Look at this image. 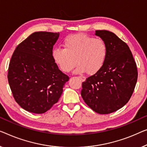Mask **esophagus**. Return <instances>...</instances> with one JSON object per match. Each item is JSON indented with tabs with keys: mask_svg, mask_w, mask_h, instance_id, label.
Listing matches in <instances>:
<instances>
[{
	"mask_svg": "<svg viewBox=\"0 0 147 147\" xmlns=\"http://www.w3.org/2000/svg\"><path fill=\"white\" fill-rule=\"evenodd\" d=\"M78 78H80V80L81 81H84L85 80V77H84V76H78Z\"/></svg>",
	"mask_w": 147,
	"mask_h": 147,
	"instance_id": "obj_1",
	"label": "esophagus"
}]
</instances>
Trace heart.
Here are the masks:
<instances>
[{"mask_svg": "<svg viewBox=\"0 0 147 147\" xmlns=\"http://www.w3.org/2000/svg\"><path fill=\"white\" fill-rule=\"evenodd\" d=\"M108 55L106 41L85 34L69 35L63 41V48L53 50V60L64 73H69L76 66L75 73L94 74L102 69Z\"/></svg>", "mask_w": 147, "mask_h": 147, "instance_id": "b5f03b06", "label": "heart"}]
</instances>
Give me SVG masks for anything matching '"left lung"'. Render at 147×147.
I'll use <instances>...</instances> for the list:
<instances>
[{
  "label": "left lung",
  "instance_id": "obj_1",
  "mask_svg": "<svg viewBox=\"0 0 147 147\" xmlns=\"http://www.w3.org/2000/svg\"><path fill=\"white\" fill-rule=\"evenodd\" d=\"M95 34L108 45V57L100 71L82 82L81 96L95 112L108 114L121 108L129 100L136 85L138 71L126 43L107 30H96Z\"/></svg>",
  "mask_w": 147,
  "mask_h": 147
}]
</instances>
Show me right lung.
Masks as SVG:
<instances>
[{"label":"right lung","mask_w":147,"mask_h":147,"mask_svg":"<svg viewBox=\"0 0 147 147\" xmlns=\"http://www.w3.org/2000/svg\"><path fill=\"white\" fill-rule=\"evenodd\" d=\"M59 33H33L17 46L8 71L13 97L25 110L43 113L58 102L69 79L55 63L53 47Z\"/></svg>","instance_id":"right-lung-1"}]
</instances>
